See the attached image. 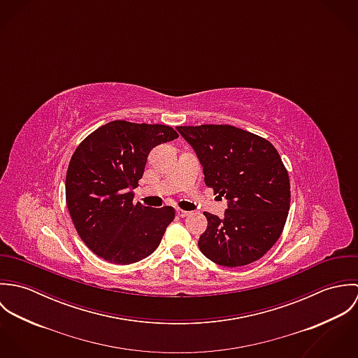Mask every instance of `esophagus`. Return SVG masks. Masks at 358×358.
<instances>
[{
	"instance_id": "obj_1",
	"label": "esophagus",
	"mask_w": 358,
	"mask_h": 358,
	"mask_svg": "<svg viewBox=\"0 0 358 358\" xmlns=\"http://www.w3.org/2000/svg\"><path fill=\"white\" fill-rule=\"evenodd\" d=\"M189 213H190V212H187V210H183V209H179V208L176 209V215L180 216V217H185V216H187Z\"/></svg>"
}]
</instances>
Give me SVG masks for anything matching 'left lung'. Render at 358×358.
Wrapping results in <instances>:
<instances>
[{"label": "left lung", "instance_id": "8db88e82", "mask_svg": "<svg viewBox=\"0 0 358 358\" xmlns=\"http://www.w3.org/2000/svg\"><path fill=\"white\" fill-rule=\"evenodd\" d=\"M176 129L197 155L205 185L227 201L223 217L205 212L200 251L226 267L260 259L280 238L289 210V178L280 154L268 141L231 125Z\"/></svg>", "mask_w": 358, "mask_h": 358}]
</instances>
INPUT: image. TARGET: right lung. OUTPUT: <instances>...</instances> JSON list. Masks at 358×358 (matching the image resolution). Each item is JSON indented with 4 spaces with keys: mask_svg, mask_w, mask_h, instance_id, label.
I'll use <instances>...</instances> for the list:
<instances>
[{
    "mask_svg": "<svg viewBox=\"0 0 358 358\" xmlns=\"http://www.w3.org/2000/svg\"><path fill=\"white\" fill-rule=\"evenodd\" d=\"M179 135L161 124L111 121L87 136L66 175V203L85 245L104 260L131 264L153 254L175 217L172 206L134 204L148 155Z\"/></svg>",
    "mask_w": 358,
    "mask_h": 358,
    "instance_id": "1",
    "label": "right lung"
}]
</instances>
